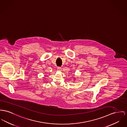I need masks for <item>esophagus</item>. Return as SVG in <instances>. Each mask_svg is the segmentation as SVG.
I'll use <instances>...</instances> for the list:
<instances>
[{"instance_id": "1", "label": "esophagus", "mask_w": 127, "mask_h": 127, "mask_svg": "<svg viewBox=\"0 0 127 127\" xmlns=\"http://www.w3.org/2000/svg\"><path fill=\"white\" fill-rule=\"evenodd\" d=\"M57 70L58 71H62V68L61 67H58L57 68Z\"/></svg>"}]
</instances>
